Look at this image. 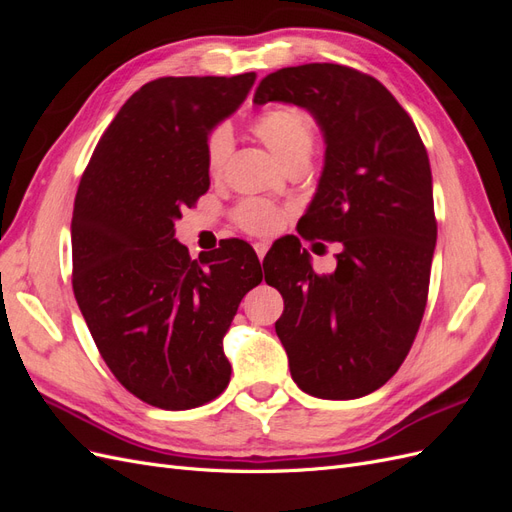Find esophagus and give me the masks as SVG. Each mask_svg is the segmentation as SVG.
Wrapping results in <instances>:
<instances>
[{
  "mask_svg": "<svg viewBox=\"0 0 512 512\" xmlns=\"http://www.w3.org/2000/svg\"><path fill=\"white\" fill-rule=\"evenodd\" d=\"M254 250H256V254H258V258L262 260V258L267 256V252H269V243L258 241V243H254Z\"/></svg>",
  "mask_w": 512,
  "mask_h": 512,
  "instance_id": "34e87169",
  "label": "esophagus"
}]
</instances>
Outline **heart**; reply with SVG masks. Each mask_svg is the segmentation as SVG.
Wrapping results in <instances>:
<instances>
[{
  "mask_svg": "<svg viewBox=\"0 0 512 512\" xmlns=\"http://www.w3.org/2000/svg\"><path fill=\"white\" fill-rule=\"evenodd\" d=\"M258 136L286 166L303 164L314 145V121L307 111L294 104H275L250 121ZM232 141L226 128H213L203 147L209 177H220L230 158ZM235 224L250 235H271L282 224V211L260 198H247L232 211Z\"/></svg>",
  "mask_w": 512,
  "mask_h": 512,
  "instance_id": "heart-1",
  "label": "heart"
}]
</instances>
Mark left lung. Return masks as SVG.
I'll return each mask as SVG.
<instances>
[{
  "label": "left lung",
  "mask_w": 512,
  "mask_h": 512,
  "mask_svg": "<svg viewBox=\"0 0 512 512\" xmlns=\"http://www.w3.org/2000/svg\"><path fill=\"white\" fill-rule=\"evenodd\" d=\"M273 100L307 108L327 141L299 235L342 243L329 275L312 269L299 239L267 254L265 280L284 299L275 333L301 391L363 397L395 376L425 314L438 237L427 149L391 91L350 66L277 70L254 94Z\"/></svg>",
  "instance_id": "left-lung-1"
}]
</instances>
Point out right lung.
<instances>
[{"label": "right lung", "instance_id": "obj_1", "mask_svg": "<svg viewBox=\"0 0 512 512\" xmlns=\"http://www.w3.org/2000/svg\"><path fill=\"white\" fill-rule=\"evenodd\" d=\"M256 72L164 76L102 134L72 211V288L104 363L149 406L190 410L230 382L224 335L262 282L241 239L190 258L175 220L209 190L205 138L250 94Z\"/></svg>", "mask_w": 512, "mask_h": 512}]
</instances>
